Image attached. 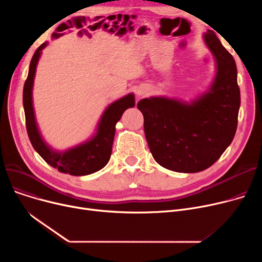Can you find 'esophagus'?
<instances>
[{
  "label": "esophagus",
  "instance_id": "obj_1",
  "mask_svg": "<svg viewBox=\"0 0 262 262\" xmlns=\"http://www.w3.org/2000/svg\"><path fill=\"white\" fill-rule=\"evenodd\" d=\"M143 93H145L143 90H142V91H141V90L138 91V95H143Z\"/></svg>",
  "mask_w": 262,
  "mask_h": 262
}]
</instances>
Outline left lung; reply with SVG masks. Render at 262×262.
I'll return each instance as SVG.
<instances>
[{
  "label": "left lung",
  "instance_id": "1",
  "mask_svg": "<svg viewBox=\"0 0 262 262\" xmlns=\"http://www.w3.org/2000/svg\"><path fill=\"white\" fill-rule=\"evenodd\" d=\"M204 38L217 69L208 92L191 104L167 98L137 104L150 153L161 167L175 172L196 173L211 167L237 130L241 100L235 59L212 31Z\"/></svg>",
  "mask_w": 262,
  "mask_h": 262
}]
</instances>
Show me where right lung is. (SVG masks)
<instances>
[{"instance_id":"add662e5","label":"right lung","mask_w":262,"mask_h":262,"mask_svg":"<svg viewBox=\"0 0 262 262\" xmlns=\"http://www.w3.org/2000/svg\"><path fill=\"white\" fill-rule=\"evenodd\" d=\"M47 43L41 45L36 50L31 60L29 75H27L23 87V107L27 135H29L31 143L36 149V152L50 166L57 169L59 172L74 176L92 174L103 169L109 161L113 150L116 124L127 108L135 106V96L132 93L127 94L124 98L109 105L102 116L98 127V134L94 136V138L86 143L69 149L64 153L55 152L45 143L39 134L36 125L32 100L36 67L41 51L45 49Z\"/></svg>"}]
</instances>
